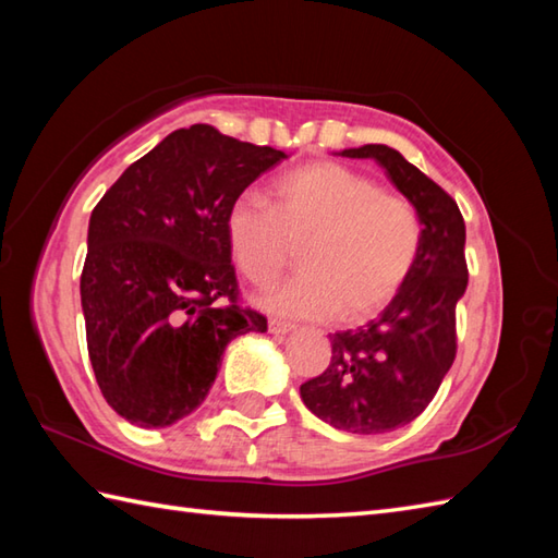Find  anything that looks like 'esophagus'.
Here are the masks:
<instances>
[{
    "instance_id": "1",
    "label": "esophagus",
    "mask_w": 558,
    "mask_h": 558,
    "mask_svg": "<svg viewBox=\"0 0 558 558\" xmlns=\"http://www.w3.org/2000/svg\"><path fill=\"white\" fill-rule=\"evenodd\" d=\"M268 330L272 336H288L294 330V324H288V322H280V318H270L268 322Z\"/></svg>"
}]
</instances>
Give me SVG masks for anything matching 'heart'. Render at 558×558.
<instances>
[{"label":"heart","instance_id":"heart-1","mask_svg":"<svg viewBox=\"0 0 558 558\" xmlns=\"http://www.w3.org/2000/svg\"><path fill=\"white\" fill-rule=\"evenodd\" d=\"M228 246L256 288L276 280L300 248L302 270L266 306L298 318L360 324L381 314L417 266L424 225L405 196L340 162H310L282 174L264 198L244 194L225 216Z\"/></svg>","mask_w":558,"mask_h":558}]
</instances>
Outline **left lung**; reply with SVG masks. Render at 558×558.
Masks as SVG:
<instances>
[{
    "instance_id": "obj_1",
    "label": "left lung",
    "mask_w": 558,
    "mask_h": 558,
    "mask_svg": "<svg viewBox=\"0 0 558 558\" xmlns=\"http://www.w3.org/2000/svg\"><path fill=\"white\" fill-rule=\"evenodd\" d=\"M340 156L381 165L420 210L424 244L405 288L381 314L330 336L333 357L300 396L336 429L386 434L420 417L456 360V304L468 288L465 220L456 201L396 148L366 144Z\"/></svg>"
}]
</instances>
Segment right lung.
Here are the masks:
<instances>
[{"label": "right lung", "mask_w": 558, "mask_h": 558, "mask_svg": "<svg viewBox=\"0 0 558 558\" xmlns=\"http://www.w3.org/2000/svg\"><path fill=\"white\" fill-rule=\"evenodd\" d=\"M286 158L210 124L177 129L93 208L81 272L88 357L126 422L158 429L192 414L228 342L268 330L240 300L225 216Z\"/></svg>", "instance_id": "1"}]
</instances>
